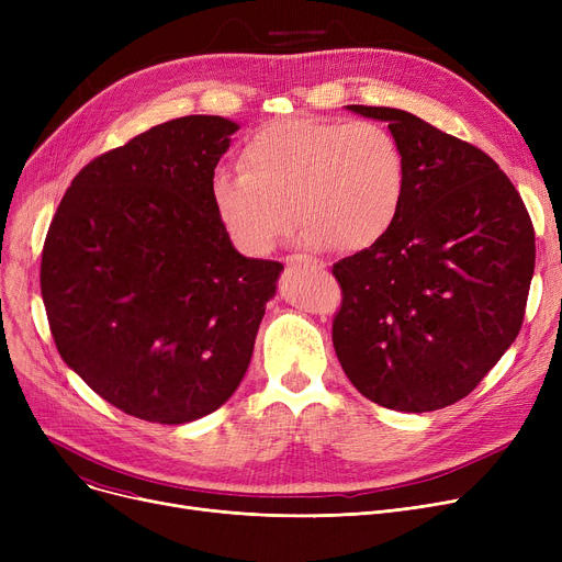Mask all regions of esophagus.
Instances as JSON below:
<instances>
[{"mask_svg":"<svg viewBox=\"0 0 562 562\" xmlns=\"http://www.w3.org/2000/svg\"><path fill=\"white\" fill-rule=\"evenodd\" d=\"M286 263L289 266H293V263H305V266H312V269H318V271H323L326 269V261H321V259H316V257H312V255H289L286 257Z\"/></svg>","mask_w":562,"mask_h":562,"instance_id":"esophagus-1","label":"esophagus"}]
</instances>
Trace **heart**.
I'll return each mask as SVG.
<instances>
[{
    "label": "heart",
    "instance_id": "b5f03b06",
    "mask_svg": "<svg viewBox=\"0 0 562 562\" xmlns=\"http://www.w3.org/2000/svg\"><path fill=\"white\" fill-rule=\"evenodd\" d=\"M407 159L398 138L373 121L291 115L255 130L239 153V175L216 172L214 212L234 246L271 252L303 223L312 248L364 250L401 218Z\"/></svg>",
    "mask_w": 562,
    "mask_h": 562
}]
</instances>
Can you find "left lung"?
<instances>
[{
	"label": "left lung",
	"instance_id": "obj_1",
	"mask_svg": "<svg viewBox=\"0 0 562 562\" xmlns=\"http://www.w3.org/2000/svg\"><path fill=\"white\" fill-rule=\"evenodd\" d=\"M348 109L390 123L407 159V193L385 239L333 266L337 358L382 407L453 405L521 330L533 223L508 175L476 145L401 109Z\"/></svg>",
	"mask_w": 562,
	"mask_h": 562
}]
</instances>
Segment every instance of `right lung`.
Masks as SVG:
<instances>
[{
  "label": "right lung",
  "mask_w": 562,
  "mask_h": 562,
  "mask_svg": "<svg viewBox=\"0 0 562 562\" xmlns=\"http://www.w3.org/2000/svg\"><path fill=\"white\" fill-rule=\"evenodd\" d=\"M239 125L184 115L86 164L49 223L41 293L64 362L113 407L187 424L252 358L282 263L234 250L212 204Z\"/></svg>",
  "instance_id": "obj_1"
}]
</instances>
